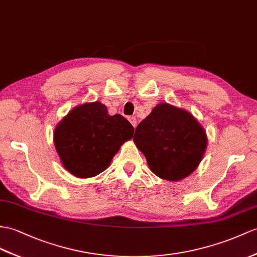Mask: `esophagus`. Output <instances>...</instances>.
Segmentation results:
<instances>
[{
  "label": "esophagus",
  "instance_id": "1",
  "mask_svg": "<svg viewBox=\"0 0 257 257\" xmlns=\"http://www.w3.org/2000/svg\"><path fill=\"white\" fill-rule=\"evenodd\" d=\"M128 121L131 122V124L133 125V127H134V128H136V126H137V121H136V117H135V116H130V117H128Z\"/></svg>",
  "mask_w": 257,
  "mask_h": 257
}]
</instances>
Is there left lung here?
Wrapping results in <instances>:
<instances>
[{
  "mask_svg": "<svg viewBox=\"0 0 257 257\" xmlns=\"http://www.w3.org/2000/svg\"><path fill=\"white\" fill-rule=\"evenodd\" d=\"M133 141L156 176L176 182L195 170L207 147L206 132L196 118L166 102L137 125Z\"/></svg>",
  "mask_w": 257,
  "mask_h": 257,
  "instance_id": "1",
  "label": "left lung"
}]
</instances>
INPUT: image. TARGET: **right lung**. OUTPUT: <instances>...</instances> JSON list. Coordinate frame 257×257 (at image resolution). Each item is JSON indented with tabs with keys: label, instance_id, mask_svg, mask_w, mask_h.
Masks as SVG:
<instances>
[{
	"label": "right lung",
	"instance_id": "obj_1",
	"mask_svg": "<svg viewBox=\"0 0 257 257\" xmlns=\"http://www.w3.org/2000/svg\"><path fill=\"white\" fill-rule=\"evenodd\" d=\"M134 127L121 114L110 115L101 102L84 103L70 111L54 130L53 141L64 168L77 178L104 171Z\"/></svg>",
	"mask_w": 257,
	"mask_h": 257
}]
</instances>
